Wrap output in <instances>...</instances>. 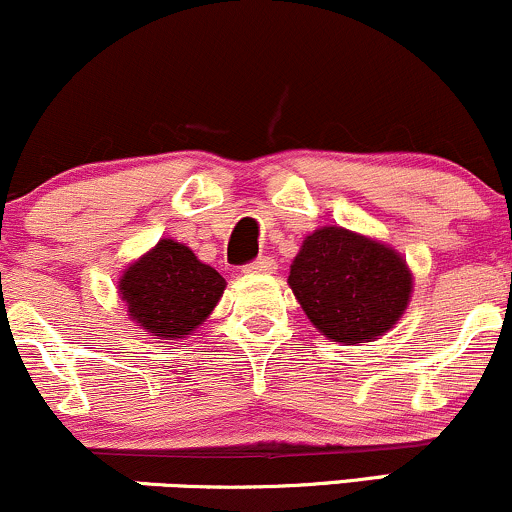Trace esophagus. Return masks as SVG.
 I'll use <instances>...</instances> for the list:
<instances>
[{
  "instance_id": "esophagus-1",
  "label": "esophagus",
  "mask_w": 512,
  "mask_h": 512,
  "mask_svg": "<svg viewBox=\"0 0 512 512\" xmlns=\"http://www.w3.org/2000/svg\"><path fill=\"white\" fill-rule=\"evenodd\" d=\"M273 271H275V261L271 256H261V258H256V261L246 263V266H244V273H251V275L273 273Z\"/></svg>"
}]
</instances>
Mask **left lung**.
<instances>
[{"instance_id":"8db88e82","label":"left lung","mask_w":512,"mask_h":512,"mask_svg":"<svg viewBox=\"0 0 512 512\" xmlns=\"http://www.w3.org/2000/svg\"><path fill=\"white\" fill-rule=\"evenodd\" d=\"M287 283L326 338L355 346L394 329L409 307L413 278L392 246L321 227L302 241Z\"/></svg>"}]
</instances>
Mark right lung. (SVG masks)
Masks as SVG:
<instances>
[{
    "instance_id": "right-lung-1",
    "label": "right lung",
    "mask_w": 512,
    "mask_h": 512,
    "mask_svg": "<svg viewBox=\"0 0 512 512\" xmlns=\"http://www.w3.org/2000/svg\"><path fill=\"white\" fill-rule=\"evenodd\" d=\"M225 287V278L215 268L174 239H159L118 280L128 317L164 341L186 338L198 329Z\"/></svg>"
}]
</instances>
